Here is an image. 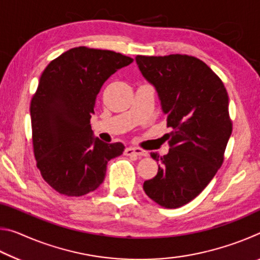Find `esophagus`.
Wrapping results in <instances>:
<instances>
[{"label":"esophagus","instance_id":"obj_1","mask_svg":"<svg viewBox=\"0 0 260 260\" xmlns=\"http://www.w3.org/2000/svg\"><path fill=\"white\" fill-rule=\"evenodd\" d=\"M125 155H127V156L136 155V156H141V157H147L148 156V151L143 150V149H141V148L127 147L125 149Z\"/></svg>","mask_w":260,"mask_h":260}]
</instances>
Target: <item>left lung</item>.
Returning a JSON list of instances; mask_svg holds the SVG:
<instances>
[{
  "label": "left lung",
  "mask_w": 260,
  "mask_h": 260,
  "mask_svg": "<svg viewBox=\"0 0 260 260\" xmlns=\"http://www.w3.org/2000/svg\"><path fill=\"white\" fill-rule=\"evenodd\" d=\"M135 60L155 87L172 128L169 153H150L159 165L143 189L162 208L177 209L199 196L222 164L232 134L228 95L217 74L196 57L136 56Z\"/></svg>",
  "instance_id": "obj_1"
}]
</instances>
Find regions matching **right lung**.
<instances>
[{
	"label": "right lung",
	"mask_w": 260,
	"mask_h": 260,
	"mask_svg": "<svg viewBox=\"0 0 260 260\" xmlns=\"http://www.w3.org/2000/svg\"><path fill=\"white\" fill-rule=\"evenodd\" d=\"M133 58L110 50L78 47L42 72L30 102L34 156L42 178L65 196H82L103 182L108 161L124 144L105 143L90 126L103 83Z\"/></svg>",
	"instance_id": "obj_1"
}]
</instances>
